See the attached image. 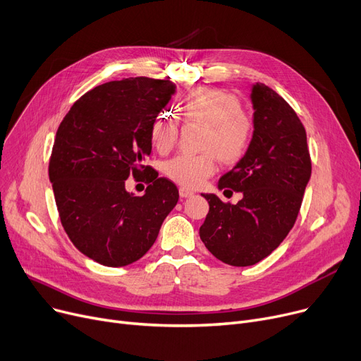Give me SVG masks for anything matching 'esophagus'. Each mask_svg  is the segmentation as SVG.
I'll return each instance as SVG.
<instances>
[{"instance_id":"esophagus-1","label":"esophagus","mask_w":361,"mask_h":361,"mask_svg":"<svg viewBox=\"0 0 361 361\" xmlns=\"http://www.w3.org/2000/svg\"><path fill=\"white\" fill-rule=\"evenodd\" d=\"M178 193H180L181 197H192L195 195L192 190H188V188H185V187H181L180 190H178Z\"/></svg>"}]
</instances>
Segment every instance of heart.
<instances>
[{
  "mask_svg": "<svg viewBox=\"0 0 361 361\" xmlns=\"http://www.w3.org/2000/svg\"><path fill=\"white\" fill-rule=\"evenodd\" d=\"M187 123L203 126L199 155L183 154L164 166L165 174L184 187L196 188L215 173L216 161L238 162L253 142L255 121L241 109V102L230 92L216 87H197L188 92L180 104ZM150 142L159 152L173 149L178 137V120L162 112L150 124Z\"/></svg>",
  "mask_w": 361,
  "mask_h": 361,
  "instance_id": "1",
  "label": "heart"
}]
</instances>
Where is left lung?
<instances>
[{
  "label": "left lung",
  "mask_w": 361,
  "mask_h": 361,
  "mask_svg": "<svg viewBox=\"0 0 361 361\" xmlns=\"http://www.w3.org/2000/svg\"><path fill=\"white\" fill-rule=\"evenodd\" d=\"M250 149L218 187L243 193L238 203L202 195L209 203L199 234L221 262L250 267L269 256L291 231L312 176L306 130L295 111L263 83L252 90ZM233 193V192H231Z\"/></svg>",
  "instance_id": "obj_1"
}]
</instances>
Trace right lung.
<instances>
[{
    "mask_svg": "<svg viewBox=\"0 0 361 361\" xmlns=\"http://www.w3.org/2000/svg\"><path fill=\"white\" fill-rule=\"evenodd\" d=\"M174 92L169 80L108 82L75 101L56 130L48 173L61 225L75 247L104 267L146 255L178 202L177 185L143 164L150 124ZM128 176L148 184L143 197L125 190Z\"/></svg>",
    "mask_w": 361,
    "mask_h": 361,
    "instance_id": "right-lung-1",
    "label": "right lung"
}]
</instances>
